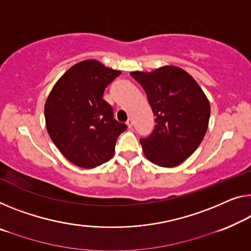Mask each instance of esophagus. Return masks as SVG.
<instances>
[{
    "instance_id": "34e87169",
    "label": "esophagus",
    "mask_w": 251,
    "mask_h": 251,
    "mask_svg": "<svg viewBox=\"0 0 251 251\" xmlns=\"http://www.w3.org/2000/svg\"><path fill=\"white\" fill-rule=\"evenodd\" d=\"M126 126H128V128L131 129L133 126V121L132 119H128V121H126Z\"/></svg>"
}]
</instances>
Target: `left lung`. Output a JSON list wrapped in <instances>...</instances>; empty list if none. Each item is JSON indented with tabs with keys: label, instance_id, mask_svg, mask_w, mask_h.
Masks as SVG:
<instances>
[{
	"label": "left lung",
	"instance_id": "1",
	"mask_svg": "<svg viewBox=\"0 0 251 251\" xmlns=\"http://www.w3.org/2000/svg\"><path fill=\"white\" fill-rule=\"evenodd\" d=\"M130 75L144 88L155 115V129L140 144L146 158L160 167H175L201 144L211 107L196 80L176 66Z\"/></svg>",
	"mask_w": 251,
	"mask_h": 251
}]
</instances>
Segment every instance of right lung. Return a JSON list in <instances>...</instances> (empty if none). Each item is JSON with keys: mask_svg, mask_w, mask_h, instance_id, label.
<instances>
[{"mask_svg": "<svg viewBox=\"0 0 251 251\" xmlns=\"http://www.w3.org/2000/svg\"><path fill=\"white\" fill-rule=\"evenodd\" d=\"M120 74L99 60L79 61L57 80L46 100L49 137L78 167L95 168L110 160L119 134L126 129L103 100L105 87Z\"/></svg>", "mask_w": 251, "mask_h": 251, "instance_id": "1", "label": "right lung"}]
</instances>
